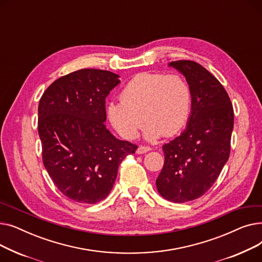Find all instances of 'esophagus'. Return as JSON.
I'll use <instances>...</instances> for the list:
<instances>
[{"label":"esophagus","mask_w":262,"mask_h":262,"mask_svg":"<svg viewBox=\"0 0 262 262\" xmlns=\"http://www.w3.org/2000/svg\"><path fill=\"white\" fill-rule=\"evenodd\" d=\"M148 150H150V148L148 146H139L138 148H137L136 153L137 154H144V153H147Z\"/></svg>","instance_id":"obj_1"}]
</instances>
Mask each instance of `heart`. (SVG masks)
Wrapping results in <instances>:
<instances>
[{
	"mask_svg": "<svg viewBox=\"0 0 262 262\" xmlns=\"http://www.w3.org/2000/svg\"><path fill=\"white\" fill-rule=\"evenodd\" d=\"M120 101L107 106V118L117 133L133 140L144 120V138L155 141L162 135L174 136L185 126L192 94L181 75L141 73L123 89Z\"/></svg>",
	"mask_w": 262,
	"mask_h": 262,
	"instance_id": "1",
	"label": "heart"
}]
</instances>
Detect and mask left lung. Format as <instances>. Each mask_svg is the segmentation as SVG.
<instances>
[{"mask_svg":"<svg viewBox=\"0 0 262 262\" xmlns=\"http://www.w3.org/2000/svg\"><path fill=\"white\" fill-rule=\"evenodd\" d=\"M168 66L190 86L191 113L185 130L162 146L164 164L156 187L163 199L185 203L207 192L227 162L233 109L221 82L201 64L178 60Z\"/></svg>","mask_w":262,"mask_h":262,"instance_id":"obj_1","label":"left lung"}]
</instances>
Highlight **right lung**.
I'll use <instances>...</instances> for the list:
<instances>
[{"instance_id": "1", "label": "right lung", "mask_w": 262, "mask_h": 262, "mask_svg": "<svg viewBox=\"0 0 262 262\" xmlns=\"http://www.w3.org/2000/svg\"><path fill=\"white\" fill-rule=\"evenodd\" d=\"M120 76L98 69L64 75L45 91L38 106L42 159L53 183L77 203L95 204L112 191L121 161L137 146L106 126L105 99Z\"/></svg>"}]
</instances>
